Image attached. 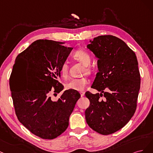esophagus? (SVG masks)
Returning a JSON list of instances; mask_svg holds the SVG:
<instances>
[{
  "mask_svg": "<svg viewBox=\"0 0 153 153\" xmlns=\"http://www.w3.org/2000/svg\"><path fill=\"white\" fill-rule=\"evenodd\" d=\"M80 94H81V97H83L84 95H85V92H84V91H80Z\"/></svg>",
  "mask_w": 153,
  "mask_h": 153,
  "instance_id": "34e87169",
  "label": "esophagus"
}]
</instances>
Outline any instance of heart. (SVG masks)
Wrapping results in <instances>:
<instances>
[{
	"instance_id": "b5f03b06",
	"label": "heart",
	"mask_w": 153,
	"mask_h": 153,
	"mask_svg": "<svg viewBox=\"0 0 153 153\" xmlns=\"http://www.w3.org/2000/svg\"><path fill=\"white\" fill-rule=\"evenodd\" d=\"M72 57L76 60L78 61L84 65L82 74H90L92 72L90 65L91 63V56L87 51L82 50H79L74 52ZM60 74L61 77L65 79L68 75V65L67 62H64L60 67ZM88 83V79L86 77L80 78H72L65 84V88L67 90H73L81 91L85 89Z\"/></svg>"
}]
</instances>
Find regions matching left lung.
I'll return each mask as SVG.
<instances>
[{"mask_svg":"<svg viewBox=\"0 0 153 153\" xmlns=\"http://www.w3.org/2000/svg\"><path fill=\"white\" fill-rule=\"evenodd\" d=\"M90 42L87 48L98 59L91 88L100 93H85L90 102L86 120L98 134L109 135L125 126L136 111L140 85L138 62L134 51L118 37L100 36Z\"/></svg>","mask_w":153,"mask_h":153,"instance_id":"1","label":"left lung"}]
</instances>
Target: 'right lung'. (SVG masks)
<instances>
[{
    "mask_svg": "<svg viewBox=\"0 0 153 153\" xmlns=\"http://www.w3.org/2000/svg\"><path fill=\"white\" fill-rule=\"evenodd\" d=\"M51 40L34 41L17 56L9 79L11 97L19 121L33 134L53 139L68 126L69 117L81 95L77 91H64L58 81L62 64L73 48Z\"/></svg>",
    "mask_w": 153,
    "mask_h": 153,
    "instance_id": "obj_1",
    "label": "right lung"
}]
</instances>
